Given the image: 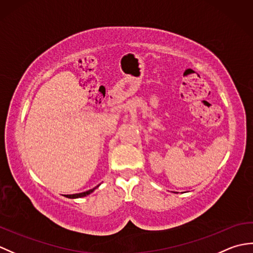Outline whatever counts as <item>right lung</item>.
Returning a JSON list of instances; mask_svg holds the SVG:
<instances>
[{"label": "right lung", "mask_w": 253, "mask_h": 253, "mask_svg": "<svg viewBox=\"0 0 253 253\" xmlns=\"http://www.w3.org/2000/svg\"><path fill=\"white\" fill-rule=\"evenodd\" d=\"M99 187V185L96 186V187H94V188H92V189H90V190H88V191H84V192H80V193H75V195H67L66 197L67 198H71V199H75V198H82V197H85V196H88V195H90L91 192H93L96 188Z\"/></svg>", "instance_id": "1"}]
</instances>
